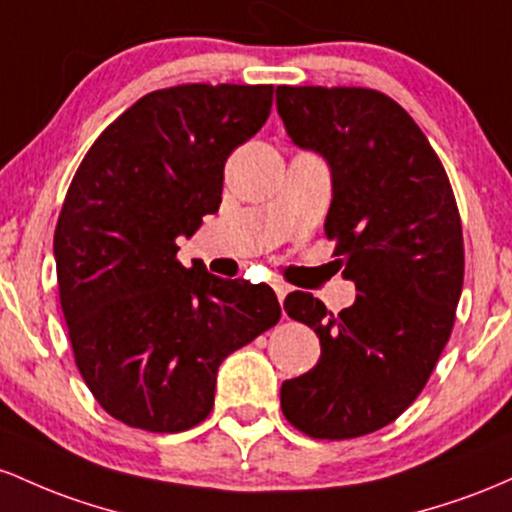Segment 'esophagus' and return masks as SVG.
<instances>
[{
  "label": "esophagus",
  "mask_w": 512,
  "mask_h": 512,
  "mask_svg": "<svg viewBox=\"0 0 512 512\" xmlns=\"http://www.w3.org/2000/svg\"><path fill=\"white\" fill-rule=\"evenodd\" d=\"M273 290H275V295H278V302L283 304V302H285V297H287V292H290V285L283 283V280H275V283H273Z\"/></svg>",
  "instance_id": "esophagus-1"
}]
</instances>
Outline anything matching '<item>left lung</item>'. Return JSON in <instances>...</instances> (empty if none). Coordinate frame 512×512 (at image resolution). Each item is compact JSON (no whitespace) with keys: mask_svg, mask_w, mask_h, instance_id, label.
<instances>
[{"mask_svg":"<svg viewBox=\"0 0 512 512\" xmlns=\"http://www.w3.org/2000/svg\"><path fill=\"white\" fill-rule=\"evenodd\" d=\"M275 103L290 140L329 164L324 232L358 290L338 314L309 292L285 297L321 358L283 382L280 409L309 438H360L409 409L450 341L464 283L457 200L428 137L382 91L278 86Z\"/></svg>","mask_w":512,"mask_h":512,"instance_id":"1","label":"left lung"}]
</instances>
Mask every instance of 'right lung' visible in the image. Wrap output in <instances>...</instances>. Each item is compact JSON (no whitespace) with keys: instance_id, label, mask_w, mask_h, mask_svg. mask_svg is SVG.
I'll use <instances>...</instances> for the list:
<instances>
[{"instance_id":"add662e5","label":"right lung","mask_w":512,"mask_h":512,"mask_svg":"<svg viewBox=\"0 0 512 512\" xmlns=\"http://www.w3.org/2000/svg\"><path fill=\"white\" fill-rule=\"evenodd\" d=\"M271 106L273 84L152 91L96 137L74 174L53 239L62 314L86 387L125 426H198L222 360L278 324L268 285L176 258V239L220 208L227 157Z\"/></svg>"}]
</instances>
